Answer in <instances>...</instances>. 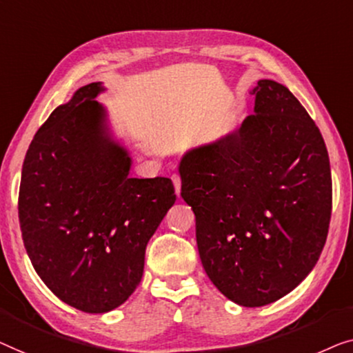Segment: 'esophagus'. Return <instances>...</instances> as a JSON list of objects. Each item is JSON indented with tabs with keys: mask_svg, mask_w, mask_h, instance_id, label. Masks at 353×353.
Segmentation results:
<instances>
[{
	"mask_svg": "<svg viewBox=\"0 0 353 353\" xmlns=\"http://www.w3.org/2000/svg\"><path fill=\"white\" fill-rule=\"evenodd\" d=\"M171 179H172V183H174L176 195L179 196V195H181V176H179V174H172Z\"/></svg>",
	"mask_w": 353,
	"mask_h": 353,
	"instance_id": "obj_1",
	"label": "esophagus"
}]
</instances>
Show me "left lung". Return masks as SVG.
I'll return each instance as SVG.
<instances>
[{
  "instance_id": "8db88e82",
  "label": "left lung",
  "mask_w": 353,
  "mask_h": 353,
  "mask_svg": "<svg viewBox=\"0 0 353 353\" xmlns=\"http://www.w3.org/2000/svg\"><path fill=\"white\" fill-rule=\"evenodd\" d=\"M240 129L182 157L181 195L196 221L206 275L238 305L291 292L323 251L330 157L320 129L283 84L261 79Z\"/></svg>"
}]
</instances>
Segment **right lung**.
<instances>
[{"instance_id": "add662e5", "label": "right lung", "mask_w": 353, "mask_h": 353, "mask_svg": "<svg viewBox=\"0 0 353 353\" xmlns=\"http://www.w3.org/2000/svg\"><path fill=\"white\" fill-rule=\"evenodd\" d=\"M79 88L34 134L22 166L19 222L39 278L65 304L105 314L132 294L145 248L174 205L168 177H129L131 157L112 137L96 97Z\"/></svg>"}]
</instances>
